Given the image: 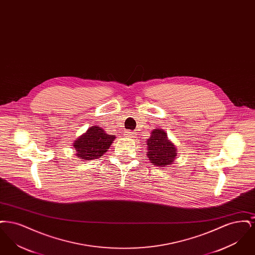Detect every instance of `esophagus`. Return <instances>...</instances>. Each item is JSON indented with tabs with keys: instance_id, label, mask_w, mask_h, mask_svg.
Here are the masks:
<instances>
[{
	"instance_id": "34e87169",
	"label": "esophagus",
	"mask_w": 255,
	"mask_h": 255,
	"mask_svg": "<svg viewBox=\"0 0 255 255\" xmlns=\"http://www.w3.org/2000/svg\"><path fill=\"white\" fill-rule=\"evenodd\" d=\"M126 134H127L128 137H134V133H133V131H127Z\"/></svg>"
}]
</instances>
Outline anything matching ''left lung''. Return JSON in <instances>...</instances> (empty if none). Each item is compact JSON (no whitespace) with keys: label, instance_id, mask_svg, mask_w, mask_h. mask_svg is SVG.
I'll list each match as a JSON object with an SVG mask.
<instances>
[{"label":"left lung","instance_id":"obj_1","mask_svg":"<svg viewBox=\"0 0 255 255\" xmlns=\"http://www.w3.org/2000/svg\"><path fill=\"white\" fill-rule=\"evenodd\" d=\"M147 157L151 163L158 167L172 164L177 157V149L162 129L153 130L147 139Z\"/></svg>","mask_w":255,"mask_h":255}]
</instances>
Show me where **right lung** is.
<instances>
[{
	"label": "right lung",
	"mask_w": 255,
	"mask_h": 255,
	"mask_svg": "<svg viewBox=\"0 0 255 255\" xmlns=\"http://www.w3.org/2000/svg\"><path fill=\"white\" fill-rule=\"evenodd\" d=\"M115 134H108L99 126H93L73 143L76 156L82 160L101 158L115 140Z\"/></svg>",
	"instance_id": "obj_1"
}]
</instances>
